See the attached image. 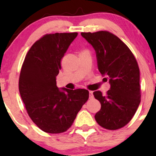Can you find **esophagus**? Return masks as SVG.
I'll return each mask as SVG.
<instances>
[{
  "mask_svg": "<svg viewBox=\"0 0 156 156\" xmlns=\"http://www.w3.org/2000/svg\"><path fill=\"white\" fill-rule=\"evenodd\" d=\"M93 98V92H92V91H90V92H89V98Z\"/></svg>",
  "mask_w": 156,
  "mask_h": 156,
  "instance_id": "34e87169",
  "label": "esophagus"
}]
</instances>
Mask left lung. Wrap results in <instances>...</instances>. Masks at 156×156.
<instances>
[{"label": "left lung", "instance_id": "8db88e82", "mask_svg": "<svg viewBox=\"0 0 156 156\" xmlns=\"http://www.w3.org/2000/svg\"><path fill=\"white\" fill-rule=\"evenodd\" d=\"M96 53L98 67L110 89L105 95L93 92L101 108L94 118L108 130L122 128L131 120L140 103V73L135 57L117 36L108 31L80 34Z\"/></svg>", "mask_w": 156, "mask_h": 156}]
</instances>
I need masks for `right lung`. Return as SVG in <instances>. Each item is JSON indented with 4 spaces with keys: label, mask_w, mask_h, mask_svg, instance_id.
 Wrapping results in <instances>:
<instances>
[{
    "label": "right lung",
    "mask_w": 156,
    "mask_h": 156,
    "mask_svg": "<svg viewBox=\"0 0 156 156\" xmlns=\"http://www.w3.org/2000/svg\"><path fill=\"white\" fill-rule=\"evenodd\" d=\"M78 33L46 34L27 53L21 69L19 91L32 121L41 130L60 133L69 129L89 98V91L58 89L61 60Z\"/></svg>",
    "instance_id": "right-lung-1"
}]
</instances>
